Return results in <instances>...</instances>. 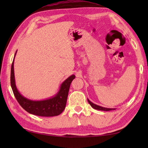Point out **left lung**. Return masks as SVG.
I'll return each mask as SVG.
<instances>
[{"mask_svg": "<svg viewBox=\"0 0 148 148\" xmlns=\"http://www.w3.org/2000/svg\"><path fill=\"white\" fill-rule=\"evenodd\" d=\"M87 101H88L89 104L91 105V106L92 108H93L94 109L99 110H102V111H110V110H115V108H105V107H102V106H99V105L92 103V102L90 101L88 99H87Z\"/></svg>", "mask_w": 148, "mask_h": 148, "instance_id": "8db88e82", "label": "left lung"}]
</instances>
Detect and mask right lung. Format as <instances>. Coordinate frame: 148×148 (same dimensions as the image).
I'll return each mask as SVG.
<instances>
[{
  "instance_id": "right-lung-1",
  "label": "right lung",
  "mask_w": 148,
  "mask_h": 148,
  "mask_svg": "<svg viewBox=\"0 0 148 148\" xmlns=\"http://www.w3.org/2000/svg\"><path fill=\"white\" fill-rule=\"evenodd\" d=\"M17 51L15 53L13 62L11 67L10 82L12 91L17 102L23 108L29 113L43 117H53L61 114L65 108L67 97L71 82L75 78V75L72 74L66 78L61 84L57 93L50 98L35 101L23 97L17 89L16 85L14 74V59Z\"/></svg>"
}]
</instances>
